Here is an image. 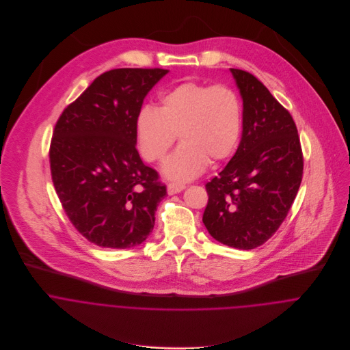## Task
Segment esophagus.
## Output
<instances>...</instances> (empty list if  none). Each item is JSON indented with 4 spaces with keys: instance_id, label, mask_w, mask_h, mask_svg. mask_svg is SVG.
<instances>
[{
    "instance_id": "esophagus-1",
    "label": "esophagus",
    "mask_w": 350,
    "mask_h": 350,
    "mask_svg": "<svg viewBox=\"0 0 350 350\" xmlns=\"http://www.w3.org/2000/svg\"><path fill=\"white\" fill-rule=\"evenodd\" d=\"M185 187H186V186H185V185H180V183H170V185L167 186V191H168L170 196H174V194H178V193L183 191Z\"/></svg>"
}]
</instances>
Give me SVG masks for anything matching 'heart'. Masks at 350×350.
Masks as SVG:
<instances>
[{"label": "heart", "instance_id": "obj_1", "mask_svg": "<svg viewBox=\"0 0 350 350\" xmlns=\"http://www.w3.org/2000/svg\"><path fill=\"white\" fill-rule=\"evenodd\" d=\"M243 131V105L228 85L182 82L160 97V106H143L135 120L137 150L148 163H161L174 147L182 146L164 167L168 178L193 179L208 163L228 160Z\"/></svg>", "mask_w": 350, "mask_h": 350}]
</instances>
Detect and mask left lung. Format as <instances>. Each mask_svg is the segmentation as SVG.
<instances>
[{
	"label": "left lung",
	"mask_w": 350,
	"mask_h": 350,
	"mask_svg": "<svg viewBox=\"0 0 350 350\" xmlns=\"http://www.w3.org/2000/svg\"><path fill=\"white\" fill-rule=\"evenodd\" d=\"M230 71L243 97V137L228 165L206 183L202 221L217 241L253 250L286 219L299 190L303 153L290 111L254 75Z\"/></svg>",
	"instance_id": "8db88e82"
}]
</instances>
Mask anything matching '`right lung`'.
<instances>
[{
    "label": "right lung",
    "mask_w": 350,
    "mask_h": 350,
    "mask_svg": "<svg viewBox=\"0 0 350 350\" xmlns=\"http://www.w3.org/2000/svg\"><path fill=\"white\" fill-rule=\"evenodd\" d=\"M163 68H114L71 102L51 139V176L74 228L102 248L146 241L167 196L136 150L135 120Z\"/></svg>",
    "instance_id": "add662e5"
}]
</instances>
